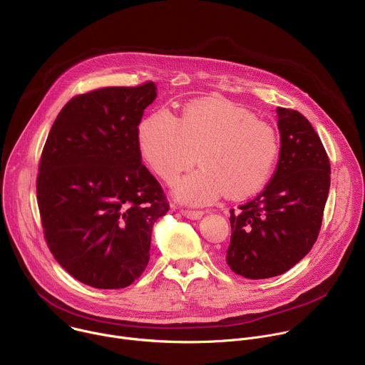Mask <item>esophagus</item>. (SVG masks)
<instances>
[{
    "label": "esophagus",
    "mask_w": 365,
    "mask_h": 365,
    "mask_svg": "<svg viewBox=\"0 0 365 365\" xmlns=\"http://www.w3.org/2000/svg\"><path fill=\"white\" fill-rule=\"evenodd\" d=\"M181 214L187 218H190V220H200V218L202 217V211H194V210H181Z\"/></svg>",
    "instance_id": "esophagus-1"
}]
</instances>
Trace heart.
<instances>
[{
  "mask_svg": "<svg viewBox=\"0 0 365 365\" xmlns=\"http://www.w3.org/2000/svg\"><path fill=\"white\" fill-rule=\"evenodd\" d=\"M143 161L165 182L195 164L202 168L184 177L175 197L191 205H205L226 194L240 200L259 192L272 178L279 158L274 129L226 99L195 101L177 119L160 109L136 130Z\"/></svg>",
  "mask_w": 365,
  "mask_h": 365,
  "instance_id": "heart-1",
  "label": "heart"
}]
</instances>
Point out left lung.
<instances>
[{
	"instance_id": "left-lung-1",
	"label": "left lung",
	"mask_w": 365,
	"mask_h": 365,
	"mask_svg": "<svg viewBox=\"0 0 365 365\" xmlns=\"http://www.w3.org/2000/svg\"><path fill=\"white\" fill-rule=\"evenodd\" d=\"M280 154L264 190L230 211L232 239L226 260L247 279L284 273L318 239L329 192L331 165L324 145L298 110L276 108Z\"/></svg>"
}]
</instances>
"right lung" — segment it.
Masks as SVG:
<instances>
[{
  "instance_id": "add662e5",
  "label": "right lung",
  "mask_w": 365,
  "mask_h": 365,
  "mask_svg": "<svg viewBox=\"0 0 365 365\" xmlns=\"http://www.w3.org/2000/svg\"><path fill=\"white\" fill-rule=\"evenodd\" d=\"M155 98L153 82L79 95L47 136L37 177L46 242L67 273L92 287L138 279L150 262L153 227L170 210L136 139Z\"/></svg>"
}]
</instances>
